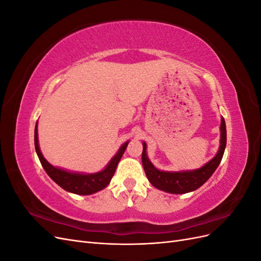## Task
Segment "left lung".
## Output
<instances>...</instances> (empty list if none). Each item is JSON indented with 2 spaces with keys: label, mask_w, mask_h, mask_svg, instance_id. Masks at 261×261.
Returning <instances> with one entry per match:
<instances>
[{
  "label": "left lung",
  "mask_w": 261,
  "mask_h": 261,
  "mask_svg": "<svg viewBox=\"0 0 261 261\" xmlns=\"http://www.w3.org/2000/svg\"><path fill=\"white\" fill-rule=\"evenodd\" d=\"M221 139L220 148L217 155L210 160L202 168L194 171H184V172H163L159 171L153 167V164L149 161L146 153V143H143L144 149L141 154V161H143L144 170L146 175L155 188L161 189L163 192L171 194H185L193 192L195 189L199 188L202 184L206 183L209 177L213 174L220 164L224 153V149L226 146V128L224 118H221Z\"/></svg>",
  "instance_id": "obj_1"
}]
</instances>
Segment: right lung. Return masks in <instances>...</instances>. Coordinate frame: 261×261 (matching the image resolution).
<instances>
[{"label":"right lung","mask_w":261,"mask_h":261,"mask_svg":"<svg viewBox=\"0 0 261 261\" xmlns=\"http://www.w3.org/2000/svg\"><path fill=\"white\" fill-rule=\"evenodd\" d=\"M127 145L128 141H126L124 145H122L120 150H118L117 153L113 156V159L110 161V163L107 165V168L103 171L93 173V174H80V173H72L54 168L53 165H51L44 159L38 144L37 124L35 127V148L39 156V160H40L46 174L63 189L77 195H90L107 187L114 175L117 163L120 162Z\"/></svg>","instance_id":"right-lung-1"}]
</instances>
